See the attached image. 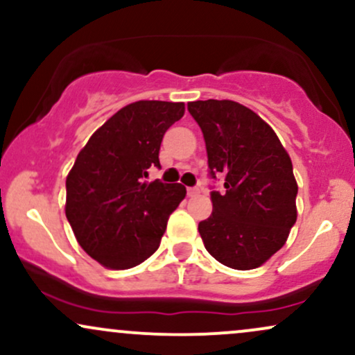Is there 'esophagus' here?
<instances>
[{"mask_svg":"<svg viewBox=\"0 0 355 355\" xmlns=\"http://www.w3.org/2000/svg\"><path fill=\"white\" fill-rule=\"evenodd\" d=\"M187 193H189V197H197V195L200 193V189H197V187H190V189H187Z\"/></svg>","mask_w":355,"mask_h":355,"instance_id":"34e87169","label":"esophagus"}]
</instances>
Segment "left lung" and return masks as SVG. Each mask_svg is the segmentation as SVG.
Instances as JSON below:
<instances>
[{"label":"left lung","mask_w":355,"mask_h":355,"mask_svg":"<svg viewBox=\"0 0 355 355\" xmlns=\"http://www.w3.org/2000/svg\"><path fill=\"white\" fill-rule=\"evenodd\" d=\"M189 112L203 133L210 177H225L223 191H210L211 215L198 223L203 245L230 268L260 267L297 220L291 157L274 130L237 101H190Z\"/></svg>","instance_id":"left-lung-1"}]
</instances>
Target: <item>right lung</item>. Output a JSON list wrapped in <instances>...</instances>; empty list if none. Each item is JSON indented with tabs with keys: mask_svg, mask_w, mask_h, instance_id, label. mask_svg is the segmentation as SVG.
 Masks as SVG:
<instances>
[{
	"mask_svg": "<svg viewBox=\"0 0 355 355\" xmlns=\"http://www.w3.org/2000/svg\"><path fill=\"white\" fill-rule=\"evenodd\" d=\"M185 105L130 103L93 133L67 177V218L87 254L107 268H132L155 254L170 214L185 198L180 183L146 182L160 168L166 130Z\"/></svg>",
	"mask_w": 355,
	"mask_h": 355,
	"instance_id": "right-lung-1",
	"label": "right lung"
}]
</instances>
